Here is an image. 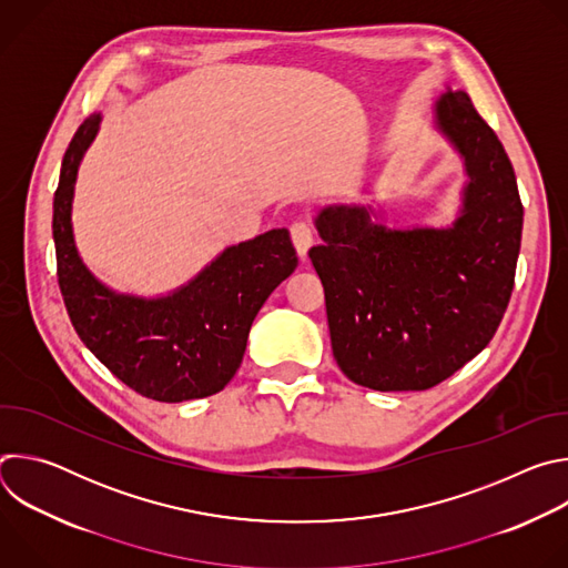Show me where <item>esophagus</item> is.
<instances>
[{
    "mask_svg": "<svg viewBox=\"0 0 568 568\" xmlns=\"http://www.w3.org/2000/svg\"><path fill=\"white\" fill-rule=\"evenodd\" d=\"M290 235H292V242H294V247H296V254H298L301 258H305V256H307V250L312 247V240H314V231H312L310 222H305V220L292 222Z\"/></svg>",
    "mask_w": 568,
    "mask_h": 568,
    "instance_id": "obj_1",
    "label": "esophagus"
}]
</instances>
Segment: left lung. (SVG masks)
<instances>
[{"instance_id":"left-lung-1","label":"left lung","mask_w":568,"mask_h":568,"mask_svg":"<svg viewBox=\"0 0 568 568\" xmlns=\"http://www.w3.org/2000/svg\"><path fill=\"white\" fill-rule=\"evenodd\" d=\"M436 125L465 159L463 209L447 229H388L371 206H328L310 261L326 292L333 355L373 390H427L495 337L521 247L510 159L465 92L436 101Z\"/></svg>"}]
</instances>
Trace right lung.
Here are the masks:
<instances>
[{
	"instance_id": "1",
	"label": "right lung",
	"mask_w": 568,
	"mask_h": 568,
	"mask_svg": "<svg viewBox=\"0 0 568 568\" xmlns=\"http://www.w3.org/2000/svg\"><path fill=\"white\" fill-rule=\"evenodd\" d=\"M101 114L75 130L53 197L58 285L78 337L132 390L184 402L222 390L240 368L250 328L267 296L296 270L287 229L224 250L189 285L161 298L116 294L80 261L71 231L75 173Z\"/></svg>"
}]
</instances>
